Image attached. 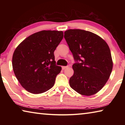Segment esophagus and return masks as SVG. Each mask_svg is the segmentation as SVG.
<instances>
[{"instance_id":"obj_1","label":"esophagus","mask_w":125,"mask_h":125,"mask_svg":"<svg viewBox=\"0 0 125 125\" xmlns=\"http://www.w3.org/2000/svg\"><path fill=\"white\" fill-rule=\"evenodd\" d=\"M68 67V66H63V67H62V69H63V70H64V69L67 68Z\"/></svg>"}]
</instances>
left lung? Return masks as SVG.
<instances>
[{
  "instance_id": "obj_1",
  "label": "left lung",
  "mask_w": 125,
  "mask_h": 125,
  "mask_svg": "<svg viewBox=\"0 0 125 125\" xmlns=\"http://www.w3.org/2000/svg\"><path fill=\"white\" fill-rule=\"evenodd\" d=\"M64 37L76 62L69 79L71 87L83 95L96 94L105 85L113 69L108 45L98 35L83 30H68Z\"/></svg>"
}]
</instances>
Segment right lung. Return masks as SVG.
I'll return each instance as SVG.
<instances>
[{
  "mask_svg": "<svg viewBox=\"0 0 125 125\" xmlns=\"http://www.w3.org/2000/svg\"><path fill=\"white\" fill-rule=\"evenodd\" d=\"M63 37V31L43 30L29 36L16 47L12 56V68L27 92L41 94L54 85L62 69L56 64L54 52Z\"/></svg>",
  "mask_w": 125,
  "mask_h": 125,
  "instance_id": "1",
  "label": "right lung"
}]
</instances>
